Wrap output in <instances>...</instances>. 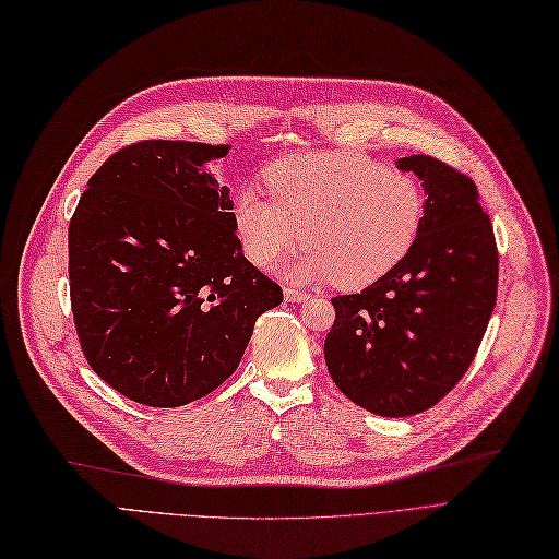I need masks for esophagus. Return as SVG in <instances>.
<instances>
[{"instance_id":"obj_1","label":"esophagus","mask_w":559,"mask_h":559,"mask_svg":"<svg viewBox=\"0 0 559 559\" xmlns=\"http://www.w3.org/2000/svg\"><path fill=\"white\" fill-rule=\"evenodd\" d=\"M283 293H285L287 301H304V299H308V293L297 290V287H293V285H285Z\"/></svg>"}]
</instances>
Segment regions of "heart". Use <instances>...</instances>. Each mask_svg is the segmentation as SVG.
I'll use <instances>...</instances> for the list:
<instances>
[{"mask_svg":"<svg viewBox=\"0 0 559 559\" xmlns=\"http://www.w3.org/2000/svg\"><path fill=\"white\" fill-rule=\"evenodd\" d=\"M264 183L272 198L243 189L233 202L237 237L258 266L304 237L287 274L359 290L386 276L419 235L424 193L415 175L361 152L287 156L264 173Z\"/></svg>","mask_w":559,"mask_h":559,"instance_id":"obj_1","label":"heart"}]
</instances>
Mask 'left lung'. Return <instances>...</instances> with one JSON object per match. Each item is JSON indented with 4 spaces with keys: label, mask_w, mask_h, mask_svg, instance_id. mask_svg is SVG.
<instances>
[{
    "label": "left lung",
    "mask_w": 559,
    "mask_h": 559,
    "mask_svg": "<svg viewBox=\"0 0 559 559\" xmlns=\"http://www.w3.org/2000/svg\"><path fill=\"white\" fill-rule=\"evenodd\" d=\"M426 191L419 235L386 276L334 297L329 376L380 417L438 405L465 376L498 299V243L477 183L426 154L399 160Z\"/></svg>",
    "instance_id": "left-lung-1"
}]
</instances>
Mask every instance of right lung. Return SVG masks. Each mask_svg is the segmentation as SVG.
<instances>
[{
    "instance_id": "1",
    "label": "right lung",
    "mask_w": 559,
    "mask_h": 559,
    "mask_svg": "<svg viewBox=\"0 0 559 559\" xmlns=\"http://www.w3.org/2000/svg\"><path fill=\"white\" fill-rule=\"evenodd\" d=\"M230 144L140 140L90 177L69 223L80 349L121 396L181 407L230 378L281 285L241 253L210 175Z\"/></svg>"
}]
</instances>
